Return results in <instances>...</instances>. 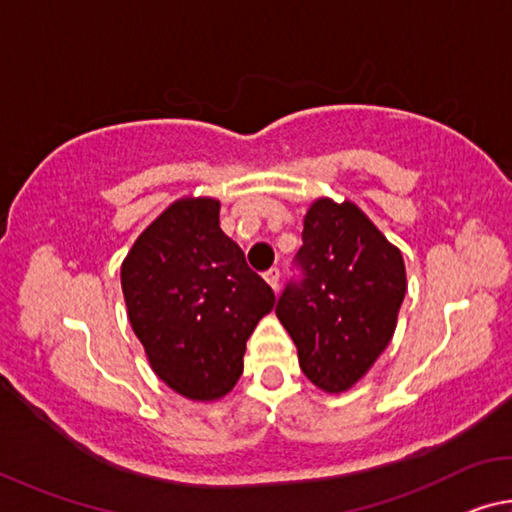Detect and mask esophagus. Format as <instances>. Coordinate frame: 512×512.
Returning <instances> with one entry per match:
<instances>
[{"label":"esophagus","mask_w":512,"mask_h":512,"mask_svg":"<svg viewBox=\"0 0 512 512\" xmlns=\"http://www.w3.org/2000/svg\"><path fill=\"white\" fill-rule=\"evenodd\" d=\"M264 280L269 282L273 289H278V285H280V269H275V266H273V269H269V271L264 273Z\"/></svg>","instance_id":"1"}]
</instances>
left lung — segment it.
Instances as JSON below:
<instances>
[{
    "label": "left lung",
    "instance_id": "left-lung-1",
    "mask_svg": "<svg viewBox=\"0 0 512 512\" xmlns=\"http://www.w3.org/2000/svg\"><path fill=\"white\" fill-rule=\"evenodd\" d=\"M300 237L296 275L275 314L305 376L339 394L358 383L394 335L405 296L403 257L353 202L316 200Z\"/></svg>",
    "mask_w": 512,
    "mask_h": 512
}]
</instances>
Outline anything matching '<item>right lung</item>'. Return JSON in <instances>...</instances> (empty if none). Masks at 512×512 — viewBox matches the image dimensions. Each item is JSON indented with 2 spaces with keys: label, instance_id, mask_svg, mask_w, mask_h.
Wrapping results in <instances>:
<instances>
[{
  "label": "right lung",
  "instance_id": "right-lung-1",
  "mask_svg": "<svg viewBox=\"0 0 512 512\" xmlns=\"http://www.w3.org/2000/svg\"><path fill=\"white\" fill-rule=\"evenodd\" d=\"M212 198L177 200L139 239L120 271L132 328L157 376L186 399L237 385L273 289L218 225Z\"/></svg>",
  "mask_w": 512,
  "mask_h": 512
}]
</instances>
